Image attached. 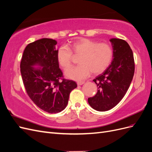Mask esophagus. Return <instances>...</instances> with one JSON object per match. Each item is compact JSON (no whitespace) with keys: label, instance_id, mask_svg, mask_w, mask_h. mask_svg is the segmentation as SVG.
I'll list each match as a JSON object with an SVG mask.
<instances>
[{"label":"esophagus","instance_id":"obj_1","mask_svg":"<svg viewBox=\"0 0 152 152\" xmlns=\"http://www.w3.org/2000/svg\"><path fill=\"white\" fill-rule=\"evenodd\" d=\"M77 84L78 86H81V85L84 84V81H79V82H77Z\"/></svg>","mask_w":152,"mask_h":152}]
</instances>
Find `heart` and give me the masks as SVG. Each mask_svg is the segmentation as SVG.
<instances>
[{
  "mask_svg": "<svg viewBox=\"0 0 152 152\" xmlns=\"http://www.w3.org/2000/svg\"><path fill=\"white\" fill-rule=\"evenodd\" d=\"M74 56H80L78 59L79 65L66 72V75L73 80H82L88 77L91 72L98 75L107 69L113 57L112 47L108 43H98L97 41L82 38L75 41L70 45L59 48L57 52V60L63 70L70 68Z\"/></svg>",
  "mask_w": 152,
  "mask_h": 152,
  "instance_id": "heart-1",
  "label": "heart"
}]
</instances>
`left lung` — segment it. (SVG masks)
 Wrapping results in <instances>:
<instances>
[{"instance_id":"obj_1","label":"left lung","mask_w":152,"mask_h":152,"mask_svg":"<svg viewBox=\"0 0 152 152\" xmlns=\"http://www.w3.org/2000/svg\"><path fill=\"white\" fill-rule=\"evenodd\" d=\"M113 59L102 74L93 80L98 92L88 98L91 107L100 112L112 109L125 96L134 76L135 64L132 49L122 39H112Z\"/></svg>"}]
</instances>
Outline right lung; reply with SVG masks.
<instances>
[{
	"label": "right lung",
	"instance_id": "add662e5",
	"mask_svg": "<svg viewBox=\"0 0 152 152\" xmlns=\"http://www.w3.org/2000/svg\"><path fill=\"white\" fill-rule=\"evenodd\" d=\"M57 42L42 39L26 45L20 63L22 80L27 94L39 108L54 113L66 107L71 91L77 84L63 78L57 60ZM42 66L35 69L32 66Z\"/></svg>",
	"mask_w": 152,
	"mask_h": 152
}]
</instances>
